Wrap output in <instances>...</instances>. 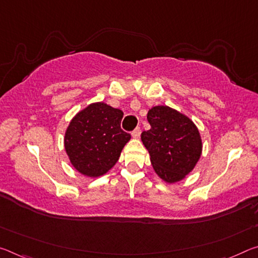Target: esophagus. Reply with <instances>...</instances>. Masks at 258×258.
<instances>
[{
	"label": "esophagus",
	"mask_w": 258,
	"mask_h": 258,
	"mask_svg": "<svg viewBox=\"0 0 258 258\" xmlns=\"http://www.w3.org/2000/svg\"><path fill=\"white\" fill-rule=\"evenodd\" d=\"M140 134H141V128H140V127H137V128H134V130H133V132H132V137H133V138H136V139H138V138H140Z\"/></svg>",
	"instance_id": "1"
}]
</instances>
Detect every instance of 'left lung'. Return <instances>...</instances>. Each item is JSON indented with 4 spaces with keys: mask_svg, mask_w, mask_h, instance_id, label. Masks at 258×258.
<instances>
[{
    "mask_svg": "<svg viewBox=\"0 0 258 258\" xmlns=\"http://www.w3.org/2000/svg\"><path fill=\"white\" fill-rule=\"evenodd\" d=\"M147 119L150 130L141 133V140L149 151L155 172L166 182L181 180L201 156L198 128L185 114L166 105L151 108Z\"/></svg>",
    "mask_w": 258,
    "mask_h": 258,
    "instance_id": "obj_1",
    "label": "left lung"
}]
</instances>
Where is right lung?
<instances>
[{"label": "right lung", "instance_id": "1", "mask_svg": "<svg viewBox=\"0 0 258 258\" xmlns=\"http://www.w3.org/2000/svg\"><path fill=\"white\" fill-rule=\"evenodd\" d=\"M122 111L93 103L71 120L64 145L72 165L88 177H100L116 164L131 134L120 127Z\"/></svg>", "mask_w": 258, "mask_h": 258}]
</instances>
